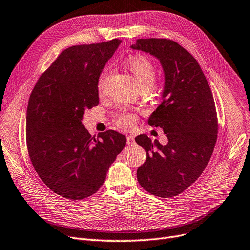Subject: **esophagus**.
Wrapping results in <instances>:
<instances>
[{"label":"esophagus","instance_id":"34e87169","mask_svg":"<svg viewBox=\"0 0 250 250\" xmlns=\"http://www.w3.org/2000/svg\"><path fill=\"white\" fill-rule=\"evenodd\" d=\"M126 142H127V144H133L134 143V138L132 136H127L126 137Z\"/></svg>","mask_w":250,"mask_h":250}]
</instances>
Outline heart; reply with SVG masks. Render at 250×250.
<instances>
[{"instance_id":"1","label":"heart","mask_w":250,"mask_h":250,"mask_svg":"<svg viewBox=\"0 0 250 250\" xmlns=\"http://www.w3.org/2000/svg\"><path fill=\"white\" fill-rule=\"evenodd\" d=\"M125 66L133 73L136 81L141 88H150L155 79V66L147 57L142 55H135L126 58ZM110 67H106L102 70L98 79V90L104 92L108 80L110 77ZM136 115L131 112H124L119 115L117 124L122 127H129L136 123Z\"/></svg>"}]
</instances>
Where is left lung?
<instances>
[{
  "mask_svg": "<svg viewBox=\"0 0 250 250\" xmlns=\"http://www.w3.org/2000/svg\"><path fill=\"white\" fill-rule=\"evenodd\" d=\"M131 48L155 57L165 73L162 102L148 123L164 129L167 143L136 137L147 154L137 170L138 182L155 196L173 197L200 177L211 157L218 138L212 93L196 59L178 42L140 39Z\"/></svg>",
  "mask_w": 250,
  "mask_h": 250,
  "instance_id": "obj_1",
  "label": "left lung"
}]
</instances>
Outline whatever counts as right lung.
<instances>
[{"label": "right lung", "instance_id": "add662e5", "mask_svg": "<svg viewBox=\"0 0 250 250\" xmlns=\"http://www.w3.org/2000/svg\"><path fill=\"white\" fill-rule=\"evenodd\" d=\"M122 41L72 46L41 75L26 110V144L37 173L60 196L79 200L99 190L125 146L112 129L92 137L82 123L99 104L98 79Z\"/></svg>", "mask_w": 250, "mask_h": 250}]
</instances>
